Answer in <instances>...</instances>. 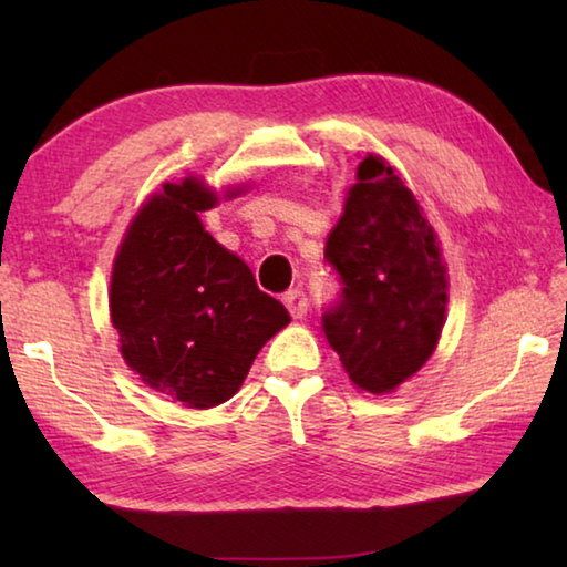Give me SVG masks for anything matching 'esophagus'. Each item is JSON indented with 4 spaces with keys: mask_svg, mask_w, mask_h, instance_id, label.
<instances>
[{
    "mask_svg": "<svg viewBox=\"0 0 567 567\" xmlns=\"http://www.w3.org/2000/svg\"><path fill=\"white\" fill-rule=\"evenodd\" d=\"M282 300H285V307L290 310L295 320L305 318V315H307V297H305L302 290H287Z\"/></svg>",
    "mask_w": 567,
    "mask_h": 567,
    "instance_id": "34e87169",
    "label": "esophagus"
}]
</instances>
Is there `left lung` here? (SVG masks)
Returning <instances> with one entry per match:
<instances>
[{
    "mask_svg": "<svg viewBox=\"0 0 567 567\" xmlns=\"http://www.w3.org/2000/svg\"><path fill=\"white\" fill-rule=\"evenodd\" d=\"M340 295L322 330L354 385L390 392L427 362L445 322L447 277L433 227L388 162L368 155L324 245Z\"/></svg>",
    "mask_w": 567,
    "mask_h": 567,
    "instance_id": "obj_1",
    "label": "left lung"
}]
</instances>
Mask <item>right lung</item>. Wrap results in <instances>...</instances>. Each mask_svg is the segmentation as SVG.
I'll return each mask as SVG.
<instances>
[{"instance_id": "obj_1", "label": "right lung", "mask_w": 567, "mask_h": 567, "mask_svg": "<svg viewBox=\"0 0 567 567\" xmlns=\"http://www.w3.org/2000/svg\"><path fill=\"white\" fill-rule=\"evenodd\" d=\"M215 203L199 179L165 182L124 235L110 290L122 358L152 390L199 410L233 398L262 344L290 322L249 267L205 233L197 213Z\"/></svg>"}]
</instances>
